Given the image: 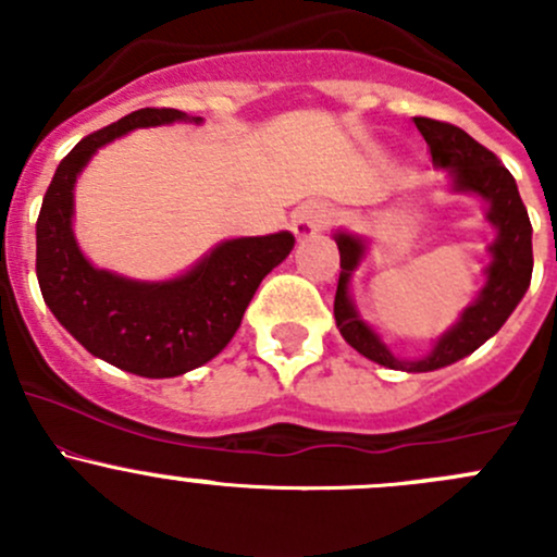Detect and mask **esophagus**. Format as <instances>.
<instances>
[{"label":"esophagus","mask_w":557,"mask_h":557,"mask_svg":"<svg viewBox=\"0 0 557 557\" xmlns=\"http://www.w3.org/2000/svg\"><path fill=\"white\" fill-rule=\"evenodd\" d=\"M329 212L323 210L320 205H305L294 212V221H290V228L299 239H312L318 237L320 232H325L329 226Z\"/></svg>","instance_id":"obj_1"}]
</instances>
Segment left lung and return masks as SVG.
<instances>
[{"mask_svg": "<svg viewBox=\"0 0 557 557\" xmlns=\"http://www.w3.org/2000/svg\"><path fill=\"white\" fill-rule=\"evenodd\" d=\"M414 126L429 143L431 161L440 170H450L453 188L460 194H476L487 201V221L496 226V239L491 245V258L480 296L460 312L458 323L436 339L434 350L414 361H401L387 350V345L361 320L350 299V277L361 263L367 245L352 234H336L339 247V285L334 296L336 329L350 347L380 367L398 369V372H434L450 367L460 358L471 356L480 345H485L504 323L531 285L533 247L531 221L518 194V183L507 166L496 159L476 139H471L463 128L453 123L434 121V117H414Z\"/></svg>", "mask_w": 557, "mask_h": 557, "instance_id": "obj_1", "label": "left lung"}]
</instances>
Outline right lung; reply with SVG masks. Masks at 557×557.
Wrapping results in <instances>:
<instances>
[{
	"mask_svg": "<svg viewBox=\"0 0 557 557\" xmlns=\"http://www.w3.org/2000/svg\"><path fill=\"white\" fill-rule=\"evenodd\" d=\"M174 121L201 123V117L145 107L83 137L61 159L37 218V280L45 305L91 356L150 380L177 377L212 361L237 334L261 280L296 243L288 232L226 239L164 283H139L94 267L72 234L77 174L115 137Z\"/></svg>",
	"mask_w": 557,
	"mask_h": 557,
	"instance_id": "right-lung-1",
	"label": "right lung"
}]
</instances>
